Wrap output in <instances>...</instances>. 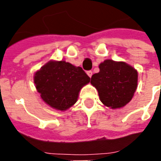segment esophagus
Returning a JSON list of instances; mask_svg holds the SVG:
<instances>
[{"instance_id": "esophagus-1", "label": "esophagus", "mask_w": 161, "mask_h": 161, "mask_svg": "<svg viewBox=\"0 0 161 161\" xmlns=\"http://www.w3.org/2000/svg\"><path fill=\"white\" fill-rule=\"evenodd\" d=\"M92 74H93V72H92L91 70H88V71H87V75L90 77H91V76H92Z\"/></svg>"}]
</instances>
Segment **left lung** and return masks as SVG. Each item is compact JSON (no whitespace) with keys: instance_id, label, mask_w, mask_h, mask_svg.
Instances as JSON below:
<instances>
[{"instance_id":"8db88e82","label":"left lung","mask_w":161,"mask_h":161,"mask_svg":"<svg viewBox=\"0 0 161 161\" xmlns=\"http://www.w3.org/2000/svg\"><path fill=\"white\" fill-rule=\"evenodd\" d=\"M92 75L91 84L97 88L100 100L107 107L121 108L131 101L137 88V70L124 62L107 59Z\"/></svg>"}]
</instances>
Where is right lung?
Masks as SVG:
<instances>
[{
  "instance_id": "add662e5",
  "label": "right lung",
  "mask_w": 161,
  "mask_h": 161,
  "mask_svg": "<svg viewBox=\"0 0 161 161\" xmlns=\"http://www.w3.org/2000/svg\"><path fill=\"white\" fill-rule=\"evenodd\" d=\"M91 78L81 67L65 61H50L34 75L40 97L51 107L65 110L77 102L80 89Z\"/></svg>"
}]
</instances>
